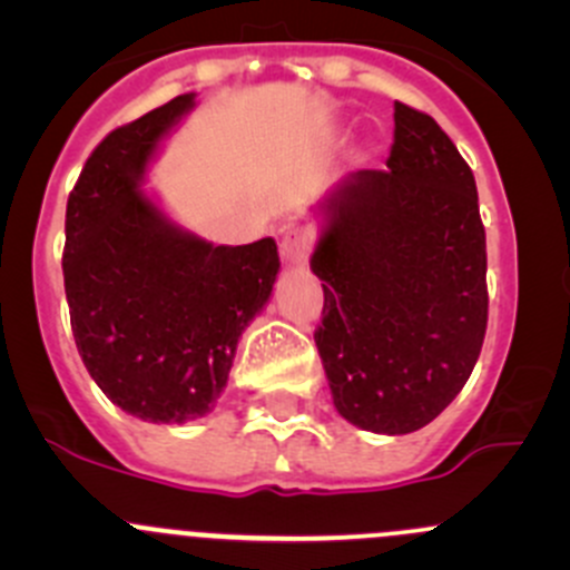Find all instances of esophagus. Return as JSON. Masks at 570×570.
I'll return each mask as SVG.
<instances>
[{
  "mask_svg": "<svg viewBox=\"0 0 570 570\" xmlns=\"http://www.w3.org/2000/svg\"><path fill=\"white\" fill-rule=\"evenodd\" d=\"M308 253H312V232L306 226H284L281 228V256L292 267L306 264Z\"/></svg>",
  "mask_w": 570,
  "mask_h": 570,
  "instance_id": "esophagus-1",
  "label": "esophagus"
}]
</instances>
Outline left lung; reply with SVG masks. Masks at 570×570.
I'll return each instance as SVG.
<instances>
[{"label": "left lung", "instance_id": "8db88e82", "mask_svg": "<svg viewBox=\"0 0 570 570\" xmlns=\"http://www.w3.org/2000/svg\"><path fill=\"white\" fill-rule=\"evenodd\" d=\"M386 165L342 178L322 206L314 342L336 411L405 435L455 400L480 358L488 256L474 174L428 112L394 101Z\"/></svg>", "mask_w": 570, "mask_h": 570}]
</instances>
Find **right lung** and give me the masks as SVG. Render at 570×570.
<instances>
[{"instance_id":"obj_1","label":"right lung","mask_w":570,"mask_h":570,"mask_svg":"<svg viewBox=\"0 0 570 570\" xmlns=\"http://www.w3.org/2000/svg\"><path fill=\"white\" fill-rule=\"evenodd\" d=\"M189 107L193 94L176 96L109 131L66 209L62 275L79 355L120 411L157 424L215 407L281 267L275 239L212 245L140 189L159 140Z\"/></svg>"}]
</instances>
